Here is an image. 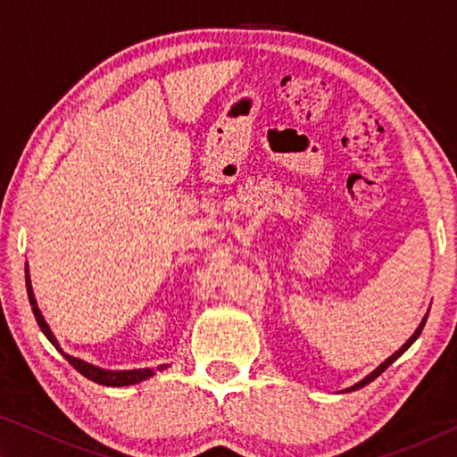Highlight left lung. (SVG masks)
Returning <instances> with one entry per match:
<instances>
[{
	"mask_svg": "<svg viewBox=\"0 0 457 457\" xmlns=\"http://www.w3.org/2000/svg\"><path fill=\"white\" fill-rule=\"evenodd\" d=\"M425 320H428V316H425V319L421 320V324H420V327H417V330L413 332V335L411 337H409V340H407V343L403 345V346H401V349L397 351V353H393L391 354V357L389 359H386L385 362H381V365H378L375 370H373V373H370V375H367L365 378H362V381H359L357 385H353V386H349V389H346V391H357V389H361V386H365V385H369L370 381H375V378L378 377V375H381L383 373V370L386 369V367H389L391 365V362H395L399 357H401V354H403L407 349H409V346H411L413 343H415V340H417V337H420L421 335V330H423V327H425Z\"/></svg>",
	"mask_w": 457,
	"mask_h": 457,
	"instance_id": "obj_1",
	"label": "left lung"
}]
</instances>
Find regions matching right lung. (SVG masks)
<instances>
[{"label": "right lung", "mask_w": 457, "mask_h": 457, "mask_svg": "<svg viewBox=\"0 0 457 457\" xmlns=\"http://www.w3.org/2000/svg\"><path fill=\"white\" fill-rule=\"evenodd\" d=\"M26 288H28V298H29V304H32V311H34V316L37 324H40V328L46 337H48L50 343L56 346V349L64 354L66 361L71 362V365L79 370L80 375H84L87 378H90V381H95L98 385H106V386H127V385H137L145 381V378H149L154 375V369H130V370H106V369H100L96 365H90V362L82 361V359H76V357H71V354H66L64 351L60 349L58 340L56 337L52 335V330L48 327V322L44 320V316L40 312V308H37V303H36V296H34V290H32V282H29V272H28V264H26ZM169 365H159L157 370H163L167 369Z\"/></svg>", "instance_id": "add662e5"}]
</instances>
